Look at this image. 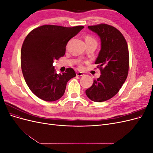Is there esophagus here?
<instances>
[{"label": "esophagus", "mask_w": 153, "mask_h": 153, "mask_svg": "<svg viewBox=\"0 0 153 153\" xmlns=\"http://www.w3.org/2000/svg\"><path fill=\"white\" fill-rule=\"evenodd\" d=\"M76 75L79 76H82L84 75V73L83 72H81V71H78V72H76Z\"/></svg>", "instance_id": "obj_1"}]
</instances>
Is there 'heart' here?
<instances>
[{
    "label": "heart",
    "mask_w": 153,
    "mask_h": 153,
    "mask_svg": "<svg viewBox=\"0 0 153 153\" xmlns=\"http://www.w3.org/2000/svg\"><path fill=\"white\" fill-rule=\"evenodd\" d=\"M85 43H96L95 39L92 38V37L89 36H87L85 37Z\"/></svg>",
    "instance_id": "1"
}]
</instances>
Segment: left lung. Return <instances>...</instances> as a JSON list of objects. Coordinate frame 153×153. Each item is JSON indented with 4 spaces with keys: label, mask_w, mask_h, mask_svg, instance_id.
Instances as JSON below:
<instances>
[{
    "label": "left lung",
    "mask_w": 153,
    "mask_h": 153,
    "mask_svg": "<svg viewBox=\"0 0 153 153\" xmlns=\"http://www.w3.org/2000/svg\"><path fill=\"white\" fill-rule=\"evenodd\" d=\"M98 34L101 50L95 64L100 69V77L85 91L87 96L95 102L112 98L126 80L129 69V52L126 41L121 32L106 24L88 26Z\"/></svg>",
    "instance_id": "left-lung-1"
}]
</instances>
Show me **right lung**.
<instances>
[{
  "instance_id": "add662e5",
  "label": "right lung",
  "mask_w": 153,
  "mask_h": 153,
  "mask_svg": "<svg viewBox=\"0 0 153 153\" xmlns=\"http://www.w3.org/2000/svg\"><path fill=\"white\" fill-rule=\"evenodd\" d=\"M84 28L46 25L27 36L21 50L22 70L27 85L39 98L58 100L64 94L67 82L76 76L72 68L62 75L57 73L53 63L65 54L69 39Z\"/></svg>"
}]
</instances>
